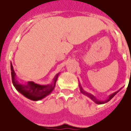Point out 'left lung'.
Instances as JSON below:
<instances>
[{"mask_svg": "<svg viewBox=\"0 0 131 131\" xmlns=\"http://www.w3.org/2000/svg\"><path fill=\"white\" fill-rule=\"evenodd\" d=\"M79 88H80V91H81V93L84 94V95H85L86 96H88V97H90V98L93 100V101L94 102H95L96 104H104V103H106V102H109L111 100V99H112L113 97H114V96L116 94L118 93V91H120V90H118V91H116V92H115V93H114L111 94L110 96H109V97H108V99L107 100H104V101H100V100H98L94 96V95H93L91 93H87V92H85L83 89L82 88V87L81 86V85L79 84Z\"/></svg>", "mask_w": 131, "mask_h": 131, "instance_id": "1", "label": "left lung"}]
</instances>
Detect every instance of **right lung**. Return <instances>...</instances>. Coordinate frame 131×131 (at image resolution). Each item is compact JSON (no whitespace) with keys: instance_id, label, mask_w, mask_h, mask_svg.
<instances>
[{"instance_id":"right-lung-1","label":"right lung","mask_w":131,"mask_h":131,"mask_svg":"<svg viewBox=\"0 0 131 131\" xmlns=\"http://www.w3.org/2000/svg\"><path fill=\"white\" fill-rule=\"evenodd\" d=\"M10 69L12 81L16 90L27 98L34 101L42 100L46 96H48L49 94L51 93V92L54 88L55 83L59 76V74H57L52 80V82L48 85H40L35 83L33 81H29L27 82V84H21L16 79V74L14 71L12 63L10 64Z\"/></svg>"}]
</instances>
